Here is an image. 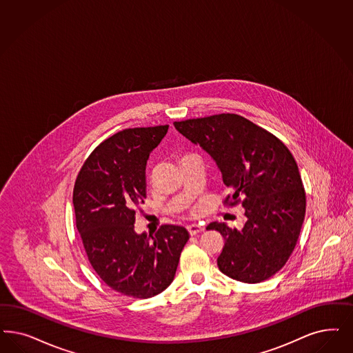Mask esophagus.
<instances>
[{
  "instance_id": "obj_1",
  "label": "esophagus",
  "mask_w": 353,
  "mask_h": 353,
  "mask_svg": "<svg viewBox=\"0 0 353 353\" xmlns=\"http://www.w3.org/2000/svg\"><path fill=\"white\" fill-rule=\"evenodd\" d=\"M188 231L193 236V234H196V233L203 231V227L199 225V224H189L188 225Z\"/></svg>"
}]
</instances>
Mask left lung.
<instances>
[{"instance_id":"1","label":"left lung","mask_w":353,"mask_h":353,"mask_svg":"<svg viewBox=\"0 0 353 353\" xmlns=\"http://www.w3.org/2000/svg\"><path fill=\"white\" fill-rule=\"evenodd\" d=\"M179 133L214 159L232 190L227 205L241 201V230L212 221L224 246L218 268L232 279L261 283L292 254L305 218L304 186L294 158L275 135L233 113L173 122Z\"/></svg>"}]
</instances>
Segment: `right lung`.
Instances as JSON below:
<instances>
[{
  "mask_svg": "<svg viewBox=\"0 0 353 353\" xmlns=\"http://www.w3.org/2000/svg\"><path fill=\"white\" fill-rule=\"evenodd\" d=\"M168 125L125 129L85 160L74 185L77 228L91 266L113 291L148 299L174 279L189 232L165 224L152 236L134 231L135 208L146 198L150 154Z\"/></svg>",
  "mask_w": 353,
  "mask_h": 353,
  "instance_id": "right-lung-1",
  "label": "right lung"
}]
</instances>
